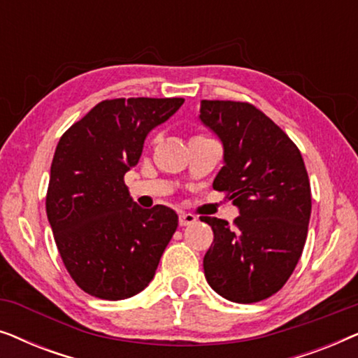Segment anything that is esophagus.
Instances as JSON below:
<instances>
[{
  "label": "esophagus",
  "mask_w": 358,
  "mask_h": 358,
  "mask_svg": "<svg viewBox=\"0 0 358 358\" xmlns=\"http://www.w3.org/2000/svg\"><path fill=\"white\" fill-rule=\"evenodd\" d=\"M195 222H197V218H195L192 213H180L179 215V224H180V227H189V224H192Z\"/></svg>",
  "instance_id": "esophagus-1"
}]
</instances>
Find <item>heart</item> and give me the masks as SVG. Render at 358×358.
Returning <instances> with one entry per match:
<instances>
[{"label":"heart","mask_w":358,"mask_h":358,"mask_svg":"<svg viewBox=\"0 0 358 358\" xmlns=\"http://www.w3.org/2000/svg\"><path fill=\"white\" fill-rule=\"evenodd\" d=\"M156 141H158V136H155V138H153V141H151V143H156Z\"/></svg>","instance_id":"b5f03b06"}]
</instances>
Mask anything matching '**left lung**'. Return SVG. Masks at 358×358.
Instances as JSON below:
<instances>
[{
    "mask_svg": "<svg viewBox=\"0 0 358 358\" xmlns=\"http://www.w3.org/2000/svg\"><path fill=\"white\" fill-rule=\"evenodd\" d=\"M199 119L223 143L224 166L213 189L239 208L233 227L200 217L213 229L205 278L229 301L266 300L290 278L306 241L311 189L301 153L248 102L202 101Z\"/></svg>",
    "mask_w": 358,
    "mask_h": 358,
    "instance_id": "obj_1",
    "label": "left lung"
}]
</instances>
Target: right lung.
<instances>
[{
	"instance_id": "add662e5",
	"label": "right lung",
	"mask_w": 358,
	"mask_h": 358,
	"mask_svg": "<svg viewBox=\"0 0 358 358\" xmlns=\"http://www.w3.org/2000/svg\"><path fill=\"white\" fill-rule=\"evenodd\" d=\"M182 104V97L102 101L58 141L47 217L68 273L92 296L124 300L153 280L178 213L138 207L124 176L138 163L146 135Z\"/></svg>"
}]
</instances>
